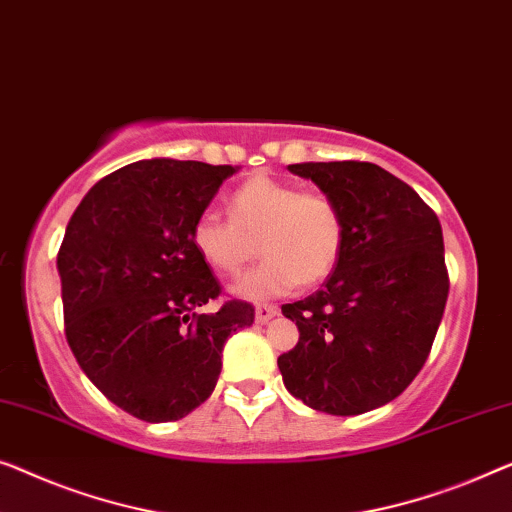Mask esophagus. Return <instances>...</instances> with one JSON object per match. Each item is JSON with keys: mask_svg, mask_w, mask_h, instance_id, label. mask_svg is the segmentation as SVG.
<instances>
[{"mask_svg": "<svg viewBox=\"0 0 512 512\" xmlns=\"http://www.w3.org/2000/svg\"><path fill=\"white\" fill-rule=\"evenodd\" d=\"M279 314V309H277V305H258L256 307V323H268L270 318H274Z\"/></svg>", "mask_w": 512, "mask_h": 512, "instance_id": "34e87169", "label": "esophagus"}]
</instances>
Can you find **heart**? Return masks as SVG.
Listing matches in <instances>:
<instances>
[{
    "mask_svg": "<svg viewBox=\"0 0 512 512\" xmlns=\"http://www.w3.org/2000/svg\"><path fill=\"white\" fill-rule=\"evenodd\" d=\"M228 217L198 214L191 244L212 270L235 277L258 256L265 261L233 286L235 295L263 300L318 286L339 265L346 224L339 205L321 191H300L295 184L254 175L226 201Z\"/></svg>",
    "mask_w": 512,
    "mask_h": 512,
    "instance_id": "1",
    "label": "heart"
}]
</instances>
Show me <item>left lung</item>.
I'll use <instances>...</instances> for the list:
<instances>
[{
    "mask_svg": "<svg viewBox=\"0 0 512 512\" xmlns=\"http://www.w3.org/2000/svg\"><path fill=\"white\" fill-rule=\"evenodd\" d=\"M288 170L339 205L346 244L321 291L281 305L300 339L277 365L311 409L358 416L402 395L432 351L450 288L441 224L409 184L369 161Z\"/></svg>",
    "mask_w": 512,
    "mask_h": 512,
    "instance_id": "1",
    "label": "left lung"
}]
</instances>
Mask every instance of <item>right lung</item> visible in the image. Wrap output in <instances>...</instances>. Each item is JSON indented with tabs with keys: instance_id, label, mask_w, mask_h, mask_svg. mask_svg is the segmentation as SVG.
<instances>
[{
	"instance_id": "add662e5",
	"label": "right lung",
	"mask_w": 512,
	"mask_h": 512,
	"mask_svg": "<svg viewBox=\"0 0 512 512\" xmlns=\"http://www.w3.org/2000/svg\"><path fill=\"white\" fill-rule=\"evenodd\" d=\"M233 166L145 159L87 191L57 254L64 332L110 402L145 422L180 420L212 395L221 351L254 323L191 244V226Z\"/></svg>"
}]
</instances>
